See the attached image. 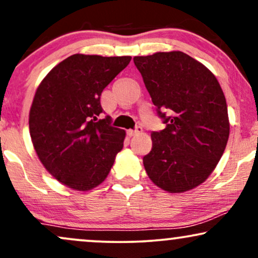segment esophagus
<instances>
[{"label":"esophagus","instance_id":"34e87169","mask_svg":"<svg viewBox=\"0 0 258 258\" xmlns=\"http://www.w3.org/2000/svg\"><path fill=\"white\" fill-rule=\"evenodd\" d=\"M142 131H143V128H142L141 126H138L136 130H128V131H127V133H128V136H136V135H139V133H142Z\"/></svg>","mask_w":258,"mask_h":258}]
</instances>
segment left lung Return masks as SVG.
Masks as SVG:
<instances>
[{"label": "left lung", "mask_w": 258, "mask_h": 258, "mask_svg": "<svg viewBox=\"0 0 258 258\" xmlns=\"http://www.w3.org/2000/svg\"><path fill=\"white\" fill-rule=\"evenodd\" d=\"M133 61L166 123L152 133V150L143 158L148 177L168 193L191 190L214 172L229 138L220 82L205 65L180 51L156 52Z\"/></svg>", "instance_id": "left-lung-1"}]
</instances>
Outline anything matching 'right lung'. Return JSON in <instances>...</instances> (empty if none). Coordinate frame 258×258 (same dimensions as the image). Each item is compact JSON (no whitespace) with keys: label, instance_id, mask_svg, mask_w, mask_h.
Instances as JSON below:
<instances>
[{"label":"right lung","instance_id":"right-lung-1","mask_svg":"<svg viewBox=\"0 0 258 258\" xmlns=\"http://www.w3.org/2000/svg\"><path fill=\"white\" fill-rule=\"evenodd\" d=\"M130 55L73 54L44 76L29 112L31 142L43 167L61 184L87 191L104 182L125 130L99 120L100 96Z\"/></svg>","mask_w":258,"mask_h":258}]
</instances>
